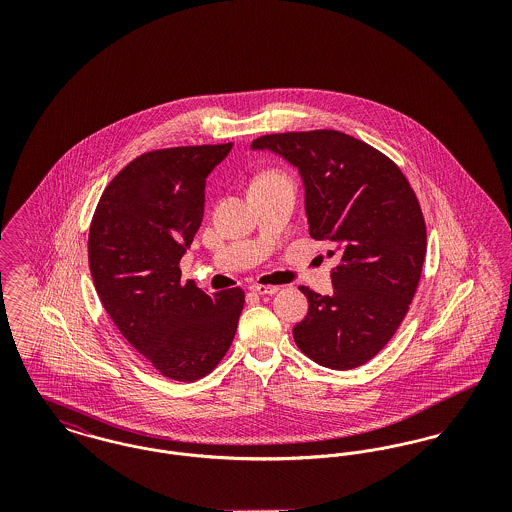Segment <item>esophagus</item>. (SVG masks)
Wrapping results in <instances>:
<instances>
[{
    "instance_id": "obj_1",
    "label": "esophagus",
    "mask_w": 512,
    "mask_h": 512,
    "mask_svg": "<svg viewBox=\"0 0 512 512\" xmlns=\"http://www.w3.org/2000/svg\"><path fill=\"white\" fill-rule=\"evenodd\" d=\"M251 292L257 293V295H272V293L278 292L280 288L278 286H261V284H255L249 288Z\"/></svg>"
}]
</instances>
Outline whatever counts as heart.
<instances>
[{
  "label": "heart",
  "mask_w": 512,
  "mask_h": 512,
  "mask_svg": "<svg viewBox=\"0 0 512 512\" xmlns=\"http://www.w3.org/2000/svg\"><path fill=\"white\" fill-rule=\"evenodd\" d=\"M267 178H286V176L278 171L263 172L261 176H257V180H267Z\"/></svg>",
  "instance_id": "b5f03b06"
}]
</instances>
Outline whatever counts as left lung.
Segmentation results:
<instances>
[{"mask_svg": "<svg viewBox=\"0 0 512 512\" xmlns=\"http://www.w3.org/2000/svg\"><path fill=\"white\" fill-rule=\"evenodd\" d=\"M251 147L299 169L311 238L338 259L332 295L299 286L309 313L293 340L326 368L365 365L397 332L422 274L426 222L409 180L382 151L338 130L267 134Z\"/></svg>", "mask_w": 512, "mask_h": 512, "instance_id": "left-lung-1", "label": "left lung"}]
</instances>
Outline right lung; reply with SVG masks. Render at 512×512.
Instances as JSON below:
<instances>
[{
	"label": "right lung",
	"instance_id": "right-lung-1",
	"mask_svg": "<svg viewBox=\"0 0 512 512\" xmlns=\"http://www.w3.org/2000/svg\"><path fill=\"white\" fill-rule=\"evenodd\" d=\"M230 144L153 149L103 190L88 236L99 301L124 340L178 382L215 370L236 336L245 293L182 282L180 259L203 220L207 176Z\"/></svg>",
	"mask_w": 512,
	"mask_h": 512
}]
</instances>
